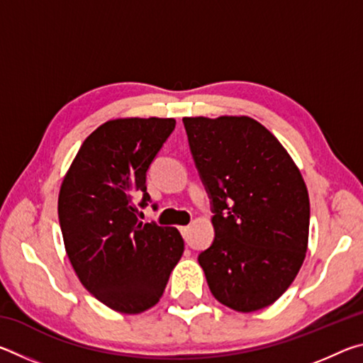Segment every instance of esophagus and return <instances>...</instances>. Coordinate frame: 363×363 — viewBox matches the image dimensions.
Returning <instances> with one entry per match:
<instances>
[{
	"mask_svg": "<svg viewBox=\"0 0 363 363\" xmlns=\"http://www.w3.org/2000/svg\"><path fill=\"white\" fill-rule=\"evenodd\" d=\"M179 230H181V233H182V237L186 238V240H187V237H189V232H190V227L184 225V227H179Z\"/></svg>",
	"mask_w": 363,
	"mask_h": 363,
	"instance_id": "34e87169",
	"label": "esophagus"
}]
</instances>
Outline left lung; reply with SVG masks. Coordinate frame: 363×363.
<instances>
[{
  "label": "left lung",
  "mask_w": 363,
  "mask_h": 363,
  "mask_svg": "<svg viewBox=\"0 0 363 363\" xmlns=\"http://www.w3.org/2000/svg\"><path fill=\"white\" fill-rule=\"evenodd\" d=\"M213 201V245L199 256L220 304L255 312L296 279L309 242V194L279 139L250 116H184Z\"/></svg>",
  "instance_id": "1"
}]
</instances>
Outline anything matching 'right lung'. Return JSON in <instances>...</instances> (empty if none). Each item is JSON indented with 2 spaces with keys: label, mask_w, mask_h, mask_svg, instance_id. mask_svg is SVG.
I'll list each match as a JSON object with an SVG mask.
<instances>
[{
  "label": "right lung",
  "mask_w": 363,
  "mask_h": 363,
  "mask_svg": "<svg viewBox=\"0 0 363 363\" xmlns=\"http://www.w3.org/2000/svg\"><path fill=\"white\" fill-rule=\"evenodd\" d=\"M174 118L108 120L84 139L60 186L64 245L82 285L121 314H140L163 296L184 242L176 227L143 224L145 173Z\"/></svg>",
  "instance_id": "add662e5"
}]
</instances>
